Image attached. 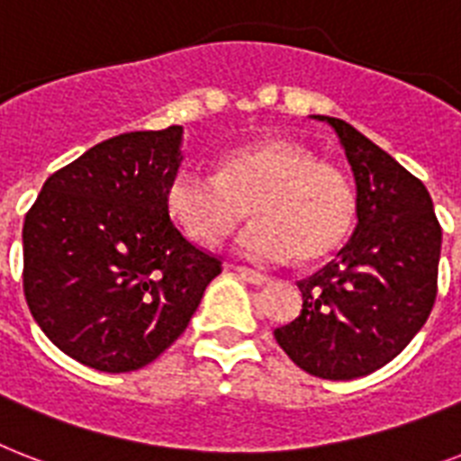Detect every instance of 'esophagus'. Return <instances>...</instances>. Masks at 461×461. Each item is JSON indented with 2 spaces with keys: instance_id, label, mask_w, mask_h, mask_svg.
<instances>
[{
  "instance_id": "esophagus-1",
  "label": "esophagus",
  "mask_w": 461,
  "mask_h": 461,
  "mask_svg": "<svg viewBox=\"0 0 461 461\" xmlns=\"http://www.w3.org/2000/svg\"><path fill=\"white\" fill-rule=\"evenodd\" d=\"M239 276L241 279H246L249 284H253V286H263V284L269 282V276L263 275V272H258V269H250V267H237Z\"/></svg>"
}]
</instances>
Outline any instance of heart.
<instances>
[{
  "instance_id": "heart-1",
  "label": "heart",
  "mask_w": 461,
  "mask_h": 461,
  "mask_svg": "<svg viewBox=\"0 0 461 461\" xmlns=\"http://www.w3.org/2000/svg\"><path fill=\"white\" fill-rule=\"evenodd\" d=\"M166 208L177 230L201 246L222 241L250 208L256 222L241 231L237 246L263 263L331 256L357 212L346 175L286 140L231 149L220 156L215 177L177 170L167 182Z\"/></svg>"
}]
</instances>
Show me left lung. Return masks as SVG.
Wrapping results in <instances>:
<instances>
[{
	"label": "left lung",
	"instance_id": "1",
	"mask_svg": "<svg viewBox=\"0 0 461 461\" xmlns=\"http://www.w3.org/2000/svg\"><path fill=\"white\" fill-rule=\"evenodd\" d=\"M339 134L357 186L353 237L298 282L303 310L275 329L303 372L350 381L405 350L431 315L443 231L426 186L353 125L315 115Z\"/></svg>",
	"mask_w": 461,
	"mask_h": 461
}]
</instances>
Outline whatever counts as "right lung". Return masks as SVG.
Returning a JSON list of instances; mask_svg holds the SVG:
<instances>
[{"instance_id": "add662e5", "label": "right lung", "mask_w": 461, "mask_h": 461, "mask_svg": "<svg viewBox=\"0 0 461 461\" xmlns=\"http://www.w3.org/2000/svg\"><path fill=\"white\" fill-rule=\"evenodd\" d=\"M179 163L182 125L118 134L56 170L25 215V301L73 360L141 369L182 336L222 272L167 215Z\"/></svg>"}]
</instances>
